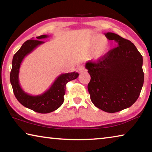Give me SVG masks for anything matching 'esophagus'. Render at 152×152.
Segmentation results:
<instances>
[{
    "label": "esophagus",
    "mask_w": 152,
    "mask_h": 152,
    "mask_svg": "<svg viewBox=\"0 0 152 152\" xmlns=\"http://www.w3.org/2000/svg\"><path fill=\"white\" fill-rule=\"evenodd\" d=\"M79 71L80 72H86V69L83 66H82L79 68Z\"/></svg>",
    "instance_id": "1"
}]
</instances>
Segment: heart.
I'll list each match as a JSON object with an SVG mask.
<instances>
[{"label": "heart", "mask_w": 152, "mask_h": 152, "mask_svg": "<svg viewBox=\"0 0 152 152\" xmlns=\"http://www.w3.org/2000/svg\"><path fill=\"white\" fill-rule=\"evenodd\" d=\"M100 35H94L84 42L78 49L80 54L86 55L92 52L91 57L94 61L103 58L110 50V44L108 41Z\"/></svg>", "instance_id": "b5f03b06"}]
</instances>
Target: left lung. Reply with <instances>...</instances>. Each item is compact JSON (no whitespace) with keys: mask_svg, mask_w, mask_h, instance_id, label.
Returning a JSON list of instances; mask_svg holds the SVG:
<instances>
[{"mask_svg":"<svg viewBox=\"0 0 152 152\" xmlns=\"http://www.w3.org/2000/svg\"><path fill=\"white\" fill-rule=\"evenodd\" d=\"M104 35L117 43L101 60L87 62L91 75L88 90L92 103L107 113L130 107L137 101L142 88L143 57L132 42L114 33Z\"/></svg>","mask_w":152,"mask_h":152,"instance_id":"left-lung-1","label":"left lung"}]
</instances>
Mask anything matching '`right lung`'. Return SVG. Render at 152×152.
Listing matches in <instances>:
<instances>
[{"instance_id":"1","label":"right lung","mask_w":152,"mask_h":152,"mask_svg":"<svg viewBox=\"0 0 152 152\" xmlns=\"http://www.w3.org/2000/svg\"><path fill=\"white\" fill-rule=\"evenodd\" d=\"M48 37V35H42L36 37L37 40L32 39L25 42L13 56L10 74L11 84L17 101L24 107L39 113H49L58 109L64 102L66 84L76 79L79 76V74L76 72L61 74L56 78L49 89L43 93L35 96L29 94L22 89L19 80L20 64L27 55L45 43L41 40Z\"/></svg>"}]
</instances>
